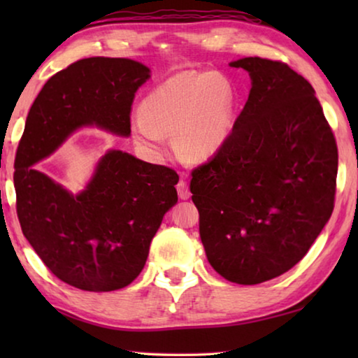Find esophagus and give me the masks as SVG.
<instances>
[{
    "mask_svg": "<svg viewBox=\"0 0 358 358\" xmlns=\"http://www.w3.org/2000/svg\"><path fill=\"white\" fill-rule=\"evenodd\" d=\"M177 191H178V196H180V199H189L191 197V191H189V187H187V183L186 181L181 178L180 181H178V185H177Z\"/></svg>",
    "mask_w": 358,
    "mask_h": 358,
    "instance_id": "esophagus-1",
    "label": "esophagus"
}]
</instances>
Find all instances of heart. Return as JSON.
Instances as JSON below:
<instances>
[{"label": "heart", "instance_id": "obj_1", "mask_svg": "<svg viewBox=\"0 0 358 358\" xmlns=\"http://www.w3.org/2000/svg\"><path fill=\"white\" fill-rule=\"evenodd\" d=\"M235 98L226 77L183 71L157 85L132 117V134L148 147H162L167 132L187 159H207L227 142L234 126Z\"/></svg>", "mask_w": 358, "mask_h": 358}]
</instances>
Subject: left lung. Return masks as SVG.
Segmentation results:
<instances>
[{
    "label": "left lung",
    "instance_id": "8db88e82",
    "mask_svg": "<svg viewBox=\"0 0 358 358\" xmlns=\"http://www.w3.org/2000/svg\"><path fill=\"white\" fill-rule=\"evenodd\" d=\"M251 92L222 148L191 172L210 265L259 284L300 262L335 207L338 148L322 106L286 63L250 57Z\"/></svg>",
    "mask_w": 358,
    "mask_h": 358
}]
</instances>
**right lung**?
<instances>
[{"instance_id":"add662e5","label":"right lung","mask_w":358,"mask_h":358,"mask_svg":"<svg viewBox=\"0 0 358 358\" xmlns=\"http://www.w3.org/2000/svg\"><path fill=\"white\" fill-rule=\"evenodd\" d=\"M148 78L134 59L83 58L48 78L28 112L14 162L17 216L47 268L77 289L110 292L136 280L178 201V173L110 150L74 196L33 166L83 126L128 137L132 102Z\"/></svg>"}]
</instances>
